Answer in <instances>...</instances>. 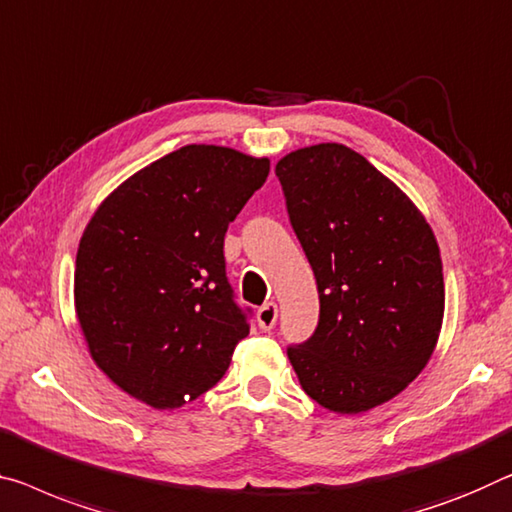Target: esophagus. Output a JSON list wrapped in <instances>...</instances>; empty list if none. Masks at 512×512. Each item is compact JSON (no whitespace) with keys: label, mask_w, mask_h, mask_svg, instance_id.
<instances>
[{"label":"esophagus","mask_w":512,"mask_h":512,"mask_svg":"<svg viewBox=\"0 0 512 512\" xmlns=\"http://www.w3.org/2000/svg\"><path fill=\"white\" fill-rule=\"evenodd\" d=\"M277 316H279L277 304H274V302H265V304L261 306V309H258V313H256L258 327H261V329H272L274 322H277Z\"/></svg>","instance_id":"1"}]
</instances>
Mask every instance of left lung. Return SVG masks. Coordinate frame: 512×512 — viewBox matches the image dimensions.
Listing matches in <instances>:
<instances>
[{"label":"left lung","mask_w":512,"mask_h":512,"mask_svg":"<svg viewBox=\"0 0 512 512\" xmlns=\"http://www.w3.org/2000/svg\"><path fill=\"white\" fill-rule=\"evenodd\" d=\"M274 171L320 297L316 332L290 345V364L327 410H373L426 368L437 345L444 274L435 233L343 144L300 148Z\"/></svg>","instance_id":"obj_1"}]
</instances>
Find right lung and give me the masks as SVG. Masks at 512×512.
<instances>
[{
  "label": "right lung",
  "instance_id": "right-lung-1",
  "mask_svg": "<svg viewBox=\"0 0 512 512\" xmlns=\"http://www.w3.org/2000/svg\"><path fill=\"white\" fill-rule=\"evenodd\" d=\"M267 174V157L190 144L130 176L86 224L77 320L132 398L174 410L224 377L251 313L226 277L224 235Z\"/></svg>",
  "mask_w": 512,
  "mask_h": 512
}]
</instances>
